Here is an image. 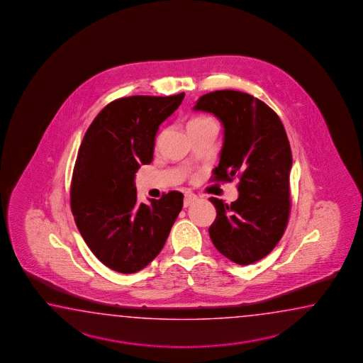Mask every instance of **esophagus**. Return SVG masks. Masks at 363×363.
<instances>
[{
    "mask_svg": "<svg viewBox=\"0 0 363 363\" xmlns=\"http://www.w3.org/2000/svg\"><path fill=\"white\" fill-rule=\"evenodd\" d=\"M197 200V196L193 193H185L184 197V208L191 206L194 201Z\"/></svg>",
    "mask_w": 363,
    "mask_h": 363,
    "instance_id": "34e87169",
    "label": "esophagus"
}]
</instances>
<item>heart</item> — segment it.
Instances as JSON below:
<instances>
[{
  "label": "heart",
  "instance_id": "b5f03b06",
  "mask_svg": "<svg viewBox=\"0 0 363 363\" xmlns=\"http://www.w3.org/2000/svg\"><path fill=\"white\" fill-rule=\"evenodd\" d=\"M208 121H211V119L205 118V116H199V118H194V119H192V121H191V123H189V125H191V124L205 123V122H208Z\"/></svg>",
  "mask_w": 363,
  "mask_h": 363
}]
</instances>
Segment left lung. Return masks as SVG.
I'll use <instances>...</instances> for the list:
<instances>
[{"label":"left lung","instance_id":"1","mask_svg":"<svg viewBox=\"0 0 363 363\" xmlns=\"http://www.w3.org/2000/svg\"><path fill=\"white\" fill-rule=\"evenodd\" d=\"M193 108L214 114L223 124L213 182L240 180L239 199L231 205L210 197L216 208L210 239L232 262H257L277 247L291 211L292 152L284 125L264 102L232 89L203 94Z\"/></svg>","mask_w":363,"mask_h":363}]
</instances>
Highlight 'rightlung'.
<instances>
[{
	"label": "right lung",
	"mask_w": 363,
	"mask_h": 363,
	"mask_svg": "<svg viewBox=\"0 0 363 363\" xmlns=\"http://www.w3.org/2000/svg\"><path fill=\"white\" fill-rule=\"evenodd\" d=\"M185 93L131 96L110 102L79 147L71 180V211L85 244L108 269L133 274L162 250L183 208V193L139 203L135 174L153 160L158 127Z\"/></svg>",
	"instance_id": "obj_1"
}]
</instances>
